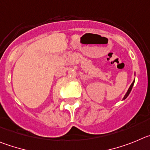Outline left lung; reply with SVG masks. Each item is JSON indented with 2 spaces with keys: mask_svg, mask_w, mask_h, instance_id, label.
<instances>
[{
  "mask_svg": "<svg viewBox=\"0 0 150 150\" xmlns=\"http://www.w3.org/2000/svg\"><path fill=\"white\" fill-rule=\"evenodd\" d=\"M134 81L132 82V84H131V86L130 87H129V90H128V91H127V93H125V96L123 97V98H122V99H125V98H127L128 97V96L129 95V93H130V92H131V90H132V87H133V85H134Z\"/></svg>",
  "mask_w": 150,
  "mask_h": 150,
  "instance_id": "1",
  "label": "left lung"
}]
</instances>
